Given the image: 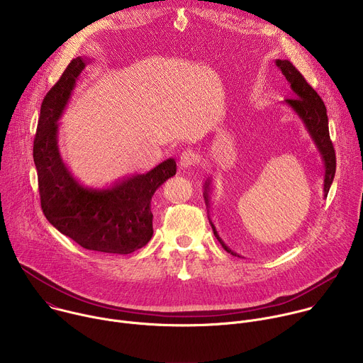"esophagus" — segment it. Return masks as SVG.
Returning a JSON list of instances; mask_svg holds the SVG:
<instances>
[{"instance_id": "34e87169", "label": "esophagus", "mask_w": 363, "mask_h": 363, "mask_svg": "<svg viewBox=\"0 0 363 363\" xmlns=\"http://www.w3.org/2000/svg\"><path fill=\"white\" fill-rule=\"evenodd\" d=\"M198 162V157L196 153L191 149H186L184 150L181 155H179V165L182 169H188V168H192L195 164Z\"/></svg>"}]
</instances>
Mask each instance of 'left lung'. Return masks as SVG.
I'll use <instances>...</instances> for the list:
<instances>
[{
    "label": "left lung",
    "instance_id": "8db88e82",
    "mask_svg": "<svg viewBox=\"0 0 363 363\" xmlns=\"http://www.w3.org/2000/svg\"><path fill=\"white\" fill-rule=\"evenodd\" d=\"M274 63L277 69L281 72V74L284 76L290 90L293 91V99H286L284 105L289 106L297 115V118L304 125L307 133L310 135V138H312V140L315 142L320 153V158L325 167L323 196L326 198L336 172V155L329 136V121H328L326 106L323 100L320 99V96L315 91V89L304 80L300 72L289 60L277 59ZM211 189H213V178H208L203 184V199H205L206 208H208L210 205ZM210 224L213 227L214 235L217 237L220 244L224 247V250L234 255V252L224 244V241L217 234V230L211 220H210Z\"/></svg>",
    "mask_w": 363,
    "mask_h": 363
}]
</instances>
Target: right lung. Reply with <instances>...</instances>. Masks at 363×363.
<instances>
[{"label": "right lung", "instance_id": "1", "mask_svg": "<svg viewBox=\"0 0 363 363\" xmlns=\"http://www.w3.org/2000/svg\"><path fill=\"white\" fill-rule=\"evenodd\" d=\"M90 62L89 57L73 59L41 103L33 147L41 208L51 225L83 248L130 254L152 238L150 201L177 174V162L169 158L146 174L123 177L100 188L83 185L72 174L59 147V121Z\"/></svg>", "mask_w": 363, "mask_h": 363}]
</instances>
